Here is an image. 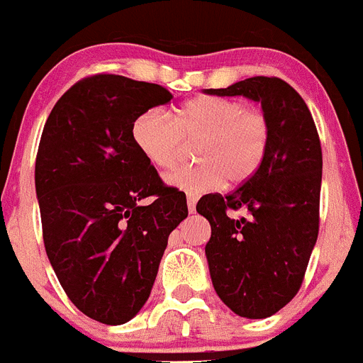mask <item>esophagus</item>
Listing matches in <instances>:
<instances>
[{
    "mask_svg": "<svg viewBox=\"0 0 363 363\" xmlns=\"http://www.w3.org/2000/svg\"><path fill=\"white\" fill-rule=\"evenodd\" d=\"M187 207H189V213H194V211H196V196L189 194V196H187Z\"/></svg>",
    "mask_w": 363,
    "mask_h": 363,
    "instance_id": "34e87169",
    "label": "esophagus"
}]
</instances>
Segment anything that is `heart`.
Wrapping results in <instances>:
<instances>
[{
	"label": "heart",
	"instance_id": "heart-1",
	"mask_svg": "<svg viewBox=\"0 0 363 363\" xmlns=\"http://www.w3.org/2000/svg\"><path fill=\"white\" fill-rule=\"evenodd\" d=\"M269 121L258 108L220 96H201L176 108L142 112L133 123V142L143 158L158 169L178 162L184 142H196V165L165 174V184L187 194H203L223 182L238 185L251 179L264 163Z\"/></svg>",
	"mask_w": 363,
	"mask_h": 363
}]
</instances>
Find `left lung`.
Returning <instances> with one entry per match:
<instances>
[{
    "label": "left lung",
    "instance_id": "obj_1",
    "mask_svg": "<svg viewBox=\"0 0 363 363\" xmlns=\"http://www.w3.org/2000/svg\"><path fill=\"white\" fill-rule=\"evenodd\" d=\"M207 94L245 96L269 121L264 163L230 194L200 198L214 291L243 318H267L296 296L318 238L322 147L306 101L280 78L255 76ZM246 216L229 217L230 210Z\"/></svg>",
    "mask_w": 363,
    "mask_h": 363
}]
</instances>
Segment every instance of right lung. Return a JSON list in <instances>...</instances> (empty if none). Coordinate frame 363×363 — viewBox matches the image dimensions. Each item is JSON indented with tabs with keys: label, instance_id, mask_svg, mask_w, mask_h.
I'll use <instances>...</instances> for the list:
<instances>
[{
	"label": "right lung",
	"instance_id": "obj_1",
	"mask_svg": "<svg viewBox=\"0 0 363 363\" xmlns=\"http://www.w3.org/2000/svg\"><path fill=\"white\" fill-rule=\"evenodd\" d=\"M171 99L156 83L94 74L57 99L41 134L34 178L45 251L69 300L107 325L140 313L169 234L189 213L185 194L133 142L134 120Z\"/></svg>",
	"mask_w": 363,
	"mask_h": 363
}]
</instances>
